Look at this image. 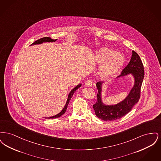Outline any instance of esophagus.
Wrapping results in <instances>:
<instances>
[{
  "label": "esophagus",
  "instance_id": "1",
  "mask_svg": "<svg viewBox=\"0 0 161 161\" xmlns=\"http://www.w3.org/2000/svg\"><path fill=\"white\" fill-rule=\"evenodd\" d=\"M85 85L87 86V87H92V81L91 80H87L86 81V83Z\"/></svg>",
  "mask_w": 161,
  "mask_h": 161
}]
</instances>
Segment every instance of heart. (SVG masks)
<instances>
[{"label":"heart","instance_id":"1","mask_svg":"<svg viewBox=\"0 0 161 161\" xmlns=\"http://www.w3.org/2000/svg\"><path fill=\"white\" fill-rule=\"evenodd\" d=\"M95 60L101 64L99 74L103 78H108L116 74L124 63V56L113 50L103 48L95 55Z\"/></svg>","mask_w":161,"mask_h":161}]
</instances>
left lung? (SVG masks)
<instances>
[{"instance_id":"obj_1","label":"left lung","mask_w":161,"mask_h":161,"mask_svg":"<svg viewBox=\"0 0 161 161\" xmlns=\"http://www.w3.org/2000/svg\"><path fill=\"white\" fill-rule=\"evenodd\" d=\"M131 74L134 78V84L127 96L121 101L116 104L107 105L102 101V89L103 81L97 83V101L93 106L96 116L101 119L106 121H112L119 119L127 114L133 107L137 103L140 98L141 87L144 77V66L138 55L134 51L127 66L123 69L119 77Z\"/></svg>"}]
</instances>
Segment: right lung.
Segmentation results:
<instances>
[{
    "label": "right lung",
    "mask_w": 161,
    "mask_h": 161,
    "mask_svg": "<svg viewBox=\"0 0 161 161\" xmlns=\"http://www.w3.org/2000/svg\"><path fill=\"white\" fill-rule=\"evenodd\" d=\"M56 40H57V39H56V40H54V39H52V38H50V37H43V38H40V39H39V40H37V41H36L35 42H34L32 44H31V45H39V44H42V43H45V42H55ZM81 86V84H78L75 87H74V88L70 92L69 95H68V100L66 101V103L64 107H63V108L62 109V110H61V112H60L59 114H58L57 115L53 116L46 117L45 118H47V119L57 118H58V117L61 116V115H63V114L65 113V112L66 111V109H67V107H68V106L69 101H70V100L71 99V98L72 97L74 93L75 92L77 91V89H78V88H80Z\"/></svg>",
    "instance_id": "obj_1"
}]
</instances>
